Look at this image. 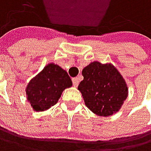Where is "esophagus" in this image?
Segmentation results:
<instances>
[{
    "label": "esophagus",
    "mask_w": 151,
    "mask_h": 151,
    "mask_svg": "<svg viewBox=\"0 0 151 151\" xmlns=\"http://www.w3.org/2000/svg\"><path fill=\"white\" fill-rule=\"evenodd\" d=\"M72 83L74 87H77L79 85V79L78 78H72Z\"/></svg>",
    "instance_id": "34e87169"
}]
</instances>
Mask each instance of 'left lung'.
I'll return each mask as SVG.
<instances>
[{"instance_id": "1", "label": "left lung", "mask_w": 151, "mask_h": 151, "mask_svg": "<svg viewBox=\"0 0 151 151\" xmlns=\"http://www.w3.org/2000/svg\"><path fill=\"white\" fill-rule=\"evenodd\" d=\"M78 89L86 107L98 116L108 117L121 109L128 96L124 79L111 64L92 62L83 69Z\"/></svg>"}]
</instances>
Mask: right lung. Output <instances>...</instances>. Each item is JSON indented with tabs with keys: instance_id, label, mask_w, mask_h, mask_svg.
<instances>
[{
	"instance_id": "obj_1",
	"label": "right lung",
	"mask_w": 151,
	"mask_h": 151,
	"mask_svg": "<svg viewBox=\"0 0 151 151\" xmlns=\"http://www.w3.org/2000/svg\"><path fill=\"white\" fill-rule=\"evenodd\" d=\"M71 86L68 72L50 63L27 85V99L35 111H44L55 105L62 92Z\"/></svg>"
}]
</instances>
